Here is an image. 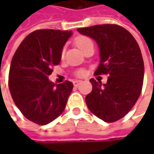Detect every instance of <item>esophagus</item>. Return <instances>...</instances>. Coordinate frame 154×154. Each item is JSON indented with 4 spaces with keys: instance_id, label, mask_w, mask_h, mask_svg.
Masks as SVG:
<instances>
[{
    "instance_id": "obj_1",
    "label": "esophagus",
    "mask_w": 154,
    "mask_h": 154,
    "mask_svg": "<svg viewBox=\"0 0 154 154\" xmlns=\"http://www.w3.org/2000/svg\"><path fill=\"white\" fill-rule=\"evenodd\" d=\"M81 83H82V81H81V80H75V81L73 82V84H74V85H75V86H78Z\"/></svg>"
}]
</instances>
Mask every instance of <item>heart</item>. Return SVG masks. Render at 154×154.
<instances>
[{"label":"heart","mask_w":154,"mask_h":154,"mask_svg":"<svg viewBox=\"0 0 154 154\" xmlns=\"http://www.w3.org/2000/svg\"><path fill=\"white\" fill-rule=\"evenodd\" d=\"M75 42H76V45H77V47H78L80 50H83L87 45H89L90 43H92V41H91L89 38L85 37V36H79V37H77ZM63 53H64V51H62L61 54L63 55ZM83 74H84L83 71H78V72H77V75H78V76H82Z\"/></svg>","instance_id":"obj_1"}]
</instances>
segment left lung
I'll return each instance as SVG.
<instances>
[{"label": "left lung", "mask_w": 154, "mask_h": 154, "mask_svg": "<svg viewBox=\"0 0 154 154\" xmlns=\"http://www.w3.org/2000/svg\"><path fill=\"white\" fill-rule=\"evenodd\" d=\"M77 31L98 45L100 64L95 74L109 76L103 85L90 79L93 90L85 97L86 105L102 120L117 121L128 113L141 94L144 68L138 44L118 25H97Z\"/></svg>", "instance_id": "left-lung-1"}]
</instances>
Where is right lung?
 Instances as JSON below:
<instances>
[{
    "mask_svg": "<svg viewBox=\"0 0 154 154\" xmlns=\"http://www.w3.org/2000/svg\"><path fill=\"white\" fill-rule=\"evenodd\" d=\"M71 31L36 30L29 34L12 58L9 88L16 106L30 121L47 125L65 109L73 84H53L49 76L51 68L61 60Z\"/></svg>",
    "mask_w": 154,
    "mask_h": 154,
    "instance_id": "1",
    "label": "right lung"
}]
</instances>
